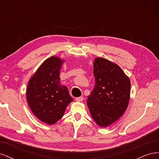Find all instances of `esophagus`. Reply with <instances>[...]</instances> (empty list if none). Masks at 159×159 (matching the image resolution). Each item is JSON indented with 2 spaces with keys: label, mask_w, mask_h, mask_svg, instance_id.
<instances>
[{
  "label": "esophagus",
  "mask_w": 159,
  "mask_h": 159,
  "mask_svg": "<svg viewBox=\"0 0 159 159\" xmlns=\"http://www.w3.org/2000/svg\"><path fill=\"white\" fill-rule=\"evenodd\" d=\"M83 99H84V97H82V96L75 98V101H77V102H82Z\"/></svg>",
  "instance_id": "esophagus-1"
}]
</instances>
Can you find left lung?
Wrapping results in <instances>:
<instances>
[{
  "label": "left lung",
  "instance_id": "1",
  "mask_svg": "<svg viewBox=\"0 0 159 159\" xmlns=\"http://www.w3.org/2000/svg\"><path fill=\"white\" fill-rule=\"evenodd\" d=\"M93 74L95 84L88 97V106L95 123L107 127L125 111L131 82L119 66L102 57L95 59Z\"/></svg>",
  "mask_w": 159,
  "mask_h": 159
}]
</instances>
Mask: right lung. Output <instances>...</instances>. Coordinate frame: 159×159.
Segmentation results:
<instances>
[{"label":"right lung","mask_w":159,"mask_h":159,"mask_svg":"<svg viewBox=\"0 0 159 159\" xmlns=\"http://www.w3.org/2000/svg\"><path fill=\"white\" fill-rule=\"evenodd\" d=\"M62 60L50 57L44 61L28 82L27 102L32 111L42 121L52 125L63 117L73 101L68 88L60 84Z\"/></svg>","instance_id":"1"}]
</instances>
